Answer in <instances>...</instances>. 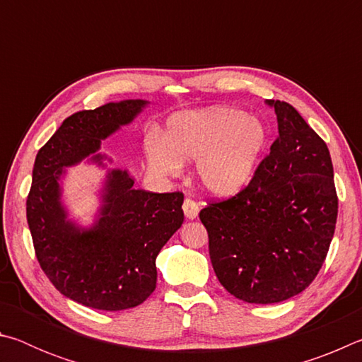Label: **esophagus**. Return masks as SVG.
<instances>
[{"label":"esophagus","instance_id":"obj_1","mask_svg":"<svg viewBox=\"0 0 362 362\" xmlns=\"http://www.w3.org/2000/svg\"><path fill=\"white\" fill-rule=\"evenodd\" d=\"M183 214H185V217L188 220H194L196 217H198V214H199L198 203H194L193 199L187 198L185 201H183Z\"/></svg>","mask_w":362,"mask_h":362}]
</instances>
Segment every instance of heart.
<instances>
[{"label": "heart", "mask_w": 362, "mask_h": 362, "mask_svg": "<svg viewBox=\"0 0 362 362\" xmlns=\"http://www.w3.org/2000/svg\"><path fill=\"white\" fill-rule=\"evenodd\" d=\"M268 145V129L257 116L233 107H209L173 115L161 136H150L145 156L156 175L173 177L182 161L196 159L199 185L217 198H230L255 177Z\"/></svg>", "instance_id": "heart-1"}]
</instances>
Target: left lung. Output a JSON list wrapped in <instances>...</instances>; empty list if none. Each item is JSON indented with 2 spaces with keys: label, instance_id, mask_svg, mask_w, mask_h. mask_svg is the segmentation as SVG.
<instances>
[{
  "label": "left lung",
  "instance_id": "obj_1",
  "mask_svg": "<svg viewBox=\"0 0 362 362\" xmlns=\"http://www.w3.org/2000/svg\"><path fill=\"white\" fill-rule=\"evenodd\" d=\"M278 139L252 182L199 212L226 291L247 303H278L311 284L334 238L337 199L327 145L296 108L265 100Z\"/></svg>",
  "mask_w": 362,
  "mask_h": 362
}]
</instances>
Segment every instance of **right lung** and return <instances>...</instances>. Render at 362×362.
<instances>
[{"mask_svg": "<svg viewBox=\"0 0 362 362\" xmlns=\"http://www.w3.org/2000/svg\"><path fill=\"white\" fill-rule=\"evenodd\" d=\"M148 100L110 102L66 118L38 151L27 199L36 257L49 281L73 302L103 311L144 303L156 287V257L183 223L182 193L136 189L127 169L108 168L102 142L131 124ZM86 160L107 170L88 226L71 219L63 180Z\"/></svg>", "mask_w": 362, "mask_h": 362, "instance_id": "1", "label": "right lung"}]
</instances>
